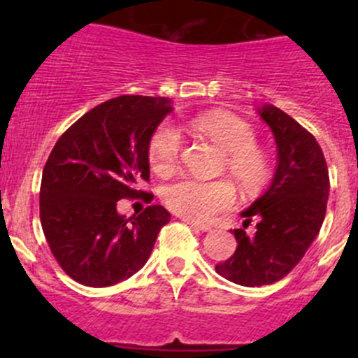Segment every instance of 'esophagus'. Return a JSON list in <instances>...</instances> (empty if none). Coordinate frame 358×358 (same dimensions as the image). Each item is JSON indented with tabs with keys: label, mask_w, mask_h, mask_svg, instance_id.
<instances>
[{
	"label": "esophagus",
	"mask_w": 358,
	"mask_h": 358,
	"mask_svg": "<svg viewBox=\"0 0 358 358\" xmlns=\"http://www.w3.org/2000/svg\"><path fill=\"white\" fill-rule=\"evenodd\" d=\"M183 222H185L187 225L194 227V229L201 230V232H209V230L213 229V227L208 225V223H199V222H196V220H190V218H183Z\"/></svg>",
	"instance_id": "1"
}]
</instances>
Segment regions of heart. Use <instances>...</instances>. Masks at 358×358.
<instances>
[{
	"label": "heart",
	"mask_w": 358,
	"mask_h": 358,
	"mask_svg": "<svg viewBox=\"0 0 358 358\" xmlns=\"http://www.w3.org/2000/svg\"><path fill=\"white\" fill-rule=\"evenodd\" d=\"M194 129L225 150L229 171L248 190L263 185L268 176V156L255 143V129L230 112H208L194 119ZM182 136L178 129L164 124L152 135L149 145L150 168L168 175L178 164ZM236 187L230 180H201L182 176L162 190L166 206L178 215L194 220H209L236 202Z\"/></svg>",
	"instance_id": "b5f03b06"
}]
</instances>
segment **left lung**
Returning a JSON list of instances; mask_svg holds the SVG:
<instances>
[{"mask_svg": "<svg viewBox=\"0 0 358 358\" xmlns=\"http://www.w3.org/2000/svg\"><path fill=\"white\" fill-rule=\"evenodd\" d=\"M256 112L275 140V173L268 189L241 211L244 228L257 218V232L234 230L236 252L216 265L220 275L248 287L277 282L298 265L319 236L329 197V171L312 133L275 106Z\"/></svg>", "mask_w": 358, "mask_h": 358, "instance_id": "left-lung-1", "label": "left lung"}]
</instances>
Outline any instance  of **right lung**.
I'll return each mask as SVG.
<instances>
[{"instance_id": "obj_1", "label": "right lung", "mask_w": 358, "mask_h": 358, "mask_svg": "<svg viewBox=\"0 0 358 358\" xmlns=\"http://www.w3.org/2000/svg\"><path fill=\"white\" fill-rule=\"evenodd\" d=\"M173 110L162 96L122 95L86 112L59 138L41 178L39 216L53 256L76 282L107 287L149 259L169 222L162 206L126 218L117 201L140 197L149 145Z\"/></svg>"}]
</instances>
